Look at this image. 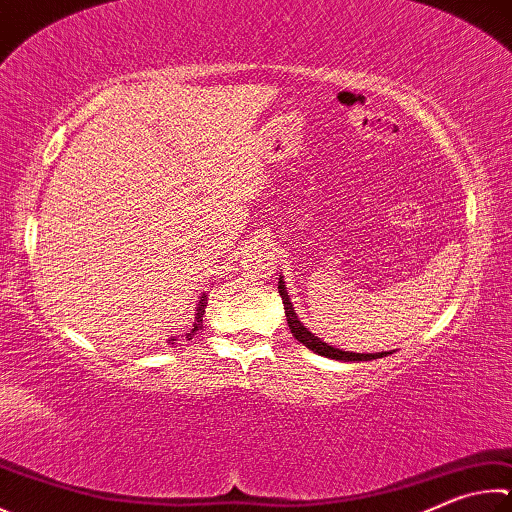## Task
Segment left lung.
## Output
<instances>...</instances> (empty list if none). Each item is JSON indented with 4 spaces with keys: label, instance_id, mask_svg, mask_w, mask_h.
Returning a JSON list of instances; mask_svg holds the SVG:
<instances>
[{
    "label": "left lung",
    "instance_id": "1",
    "mask_svg": "<svg viewBox=\"0 0 512 512\" xmlns=\"http://www.w3.org/2000/svg\"><path fill=\"white\" fill-rule=\"evenodd\" d=\"M277 288H280V295H282V302H284V313H286V322H288V329H291V333L295 336L297 342H302L304 347H309L311 351L320 353V356H327V358H333V360H345V362H351V360H376V358H383L387 356L389 351H383V353H351V351H342V349H336L327 345V342H322L315 333H311L309 329L304 327V324L300 322V318H297V313L293 311V304H291V297H288L286 293V286L282 282L280 277V284H277Z\"/></svg>",
    "mask_w": 512,
    "mask_h": 512
}]
</instances>
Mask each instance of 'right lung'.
<instances>
[{
  "label": "right lung",
  "instance_id": "right-lung-1",
  "mask_svg": "<svg viewBox=\"0 0 512 512\" xmlns=\"http://www.w3.org/2000/svg\"><path fill=\"white\" fill-rule=\"evenodd\" d=\"M206 304H208V297H206V293H203L199 304H197V313H194V329L190 333H185V338L188 340L197 336V331L203 327V313H206ZM172 345H174V338H172Z\"/></svg>",
  "mask_w": 512,
  "mask_h": 512
}]
</instances>
